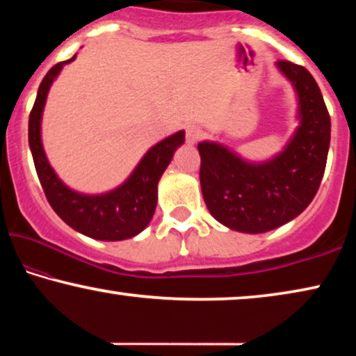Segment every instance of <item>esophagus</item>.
I'll return each mask as SVG.
<instances>
[{
  "mask_svg": "<svg viewBox=\"0 0 356 356\" xmlns=\"http://www.w3.org/2000/svg\"><path fill=\"white\" fill-rule=\"evenodd\" d=\"M204 136V131L199 126H188L186 128V143L196 144L199 139Z\"/></svg>",
  "mask_w": 356,
  "mask_h": 356,
  "instance_id": "obj_1",
  "label": "esophagus"
}]
</instances>
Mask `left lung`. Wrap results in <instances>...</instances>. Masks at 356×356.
Here are the masks:
<instances>
[{
	"label": "left lung",
	"mask_w": 356,
	"mask_h": 356,
	"mask_svg": "<svg viewBox=\"0 0 356 356\" xmlns=\"http://www.w3.org/2000/svg\"><path fill=\"white\" fill-rule=\"evenodd\" d=\"M275 67L293 87L298 120L280 152L256 162L225 144H197L209 212L222 225L251 235L285 225L309 206L323 179L330 144V118L314 77L290 61H277Z\"/></svg>",
	"instance_id": "left-lung-1"
}]
</instances>
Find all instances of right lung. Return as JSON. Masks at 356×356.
Wrapping results in <instances>:
<instances>
[{"mask_svg":"<svg viewBox=\"0 0 356 356\" xmlns=\"http://www.w3.org/2000/svg\"><path fill=\"white\" fill-rule=\"evenodd\" d=\"M58 63L43 77L29 116V147L45 196L65 223L82 235L100 241H121L139 235L152 220L157 207V186L172 162L175 150L184 143V131L152 145L123 183L105 193H81L67 186L53 170L42 143V118L50 87L66 65Z\"/></svg>","mask_w":356,"mask_h":356,"instance_id":"1","label":"right lung"}]
</instances>
